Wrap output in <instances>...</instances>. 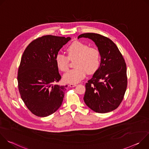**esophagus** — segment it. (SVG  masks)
I'll list each match as a JSON object with an SVG mask.
<instances>
[{"mask_svg": "<svg viewBox=\"0 0 149 149\" xmlns=\"http://www.w3.org/2000/svg\"><path fill=\"white\" fill-rule=\"evenodd\" d=\"M76 86H77L76 84H70L68 85V86L70 87H75Z\"/></svg>", "mask_w": 149, "mask_h": 149, "instance_id": "34e87169", "label": "esophagus"}]
</instances>
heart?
I'll use <instances>...</instances> for the list:
<instances>
[{
    "instance_id": "heart-1",
    "label": "heart",
    "mask_w": 149,
    "mask_h": 149,
    "mask_svg": "<svg viewBox=\"0 0 149 149\" xmlns=\"http://www.w3.org/2000/svg\"><path fill=\"white\" fill-rule=\"evenodd\" d=\"M68 56L58 53L55 56V63L59 70L66 71L69 68L70 60L75 59L74 69L68 71L63 76L65 82L76 84L86 75L96 72L100 64V52L95 47H90L80 41H74L67 48Z\"/></svg>"
}]
</instances>
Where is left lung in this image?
<instances>
[{"label":"left lung","mask_w":149,"mask_h":149,"mask_svg":"<svg viewBox=\"0 0 149 149\" xmlns=\"http://www.w3.org/2000/svg\"><path fill=\"white\" fill-rule=\"evenodd\" d=\"M82 37L92 39L101 55L99 68L86 84L84 102L96 113L110 112L120 105L127 89L125 60L117 45L109 38L95 33H82L78 38Z\"/></svg>","instance_id":"1"}]
</instances>
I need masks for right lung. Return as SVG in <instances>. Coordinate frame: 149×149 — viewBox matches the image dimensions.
<instances>
[{
    "label": "right lung",
    "mask_w": 149,
    "mask_h": 149,
    "mask_svg": "<svg viewBox=\"0 0 149 149\" xmlns=\"http://www.w3.org/2000/svg\"><path fill=\"white\" fill-rule=\"evenodd\" d=\"M70 38L51 35L39 37L28 45L21 58L17 82L20 97L34 115L47 117L62 104L67 86L61 80L55 56Z\"/></svg>",
    "instance_id": "obj_1"
}]
</instances>
